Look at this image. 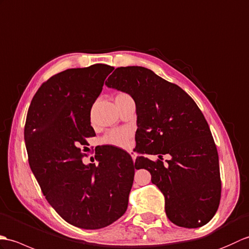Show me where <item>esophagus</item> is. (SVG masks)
<instances>
[{"mask_svg": "<svg viewBox=\"0 0 249 249\" xmlns=\"http://www.w3.org/2000/svg\"><path fill=\"white\" fill-rule=\"evenodd\" d=\"M130 154H131L132 159H133V161H135V159H136V156H137V154H136L135 152H133V151H131V152H130Z\"/></svg>", "mask_w": 249, "mask_h": 249, "instance_id": "34e87169", "label": "esophagus"}]
</instances>
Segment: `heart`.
Wrapping results in <instances>:
<instances>
[{"label":"heart","instance_id":"1","mask_svg":"<svg viewBox=\"0 0 249 249\" xmlns=\"http://www.w3.org/2000/svg\"><path fill=\"white\" fill-rule=\"evenodd\" d=\"M131 98L129 95H126L124 92H120L115 97V103L124 101L125 99ZM131 140V133L130 131L125 129H114L108 131L107 133L102 137L101 142L106 145H110L114 147L119 148H125L129 146Z\"/></svg>","mask_w":249,"mask_h":249}]
</instances>
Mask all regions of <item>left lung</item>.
<instances>
[{"mask_svg":"<svg viewBox=\"0 0 249 249\" xmlns=\"http://www.w3.org/2000/svg\"><path fill=\"white\" fill-rule=\"evenodd\" d=\"M106 85L135 101V150L161 159L137 157L135 167L151 174L170 222L184 228L209 223L219 206L222 181L216 146L195 101L178 85L139 66L116 68ZM163 154L172 158L166 164Z\"/></svg>","mask_w":249,"mask_h":249,"instance_id":"8db88e82","label":"left lung"}]
</instances>
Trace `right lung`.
I'll list each match as a JSON object with an SVG mask.
<instances>
[{"label": "right lung", "instance_id": "obj_1", "mask_svg": "<svg viewBox=\"0 0 249 249\" xmlns=\"http://www.w3.org/2000/svg\"><path fill=\"white\" fill-rule=\"evenodd\" d=\"M114 70L96 64L67 69L38 88L27 110L24 140L30 167L52 208L82 229H100L123 216L134 177L130 154L106 146L98 165L83 163L95 136L90 109Z\"/></svg>", "mask_w": 249, "mask_h": 249}]
</instances>
